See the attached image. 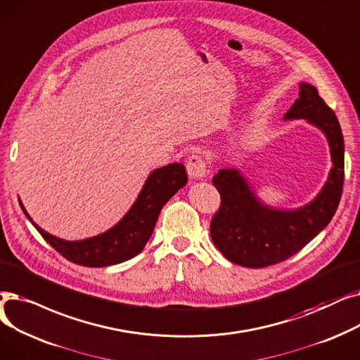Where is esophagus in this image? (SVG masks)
<instances>
[{
  "label": "esophagus",
  "mask_w": 360,
  "mask_h": 360,
  "mask_svg": "<svg viewBox=\"0 0 360 360\" xmlns=\"http://www.w3.org/2000/svg\"><path fill=\"white\" fill-rule=\"evenodd\" d=\"M186 168H187V174H189V177L193 180H200L205 177V174H207V162H205L203 157L200 155H192L189 160H187Z\"/></svg>",
  "instance_id": "1"
}]
</instances>
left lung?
Here are the masks:
<instances>
[{
  "mask_svg": "<svg viewBox=\"0 0 360 360\" xmlns=\"http://www.w3.org/2000/svg\"><path fill=\"white\" fill-rule=\"evenodd\" d=\"M299 98L284 120L304 118L328 141L333 167L318 196L297 210H276L255 196L236 168H222L212 179L221 207L211 221L217 249L237 265L264 268L285 261L318 236L334 217L343 192L345 141L334 111L315 86L302 82Z\"/></svg>",
  "mask_w": 360,
  "mask_h": 360,
  "instance_id": "1",
  "label": "left lung"
}]
</instances>
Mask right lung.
<instances>
[{
	"label": "right lung",
	"mask_w": 360,
	"mask_h": 360,
	"mask_svg": "<svg viewBox=\"0 0 360 360\" xmlns=\"http://www.w3.org/2000/svg\"><path fill=\"white\" fill-rule=\"evenodd\" d=\"M186 183L187 174L183 164L174 162L153 169L138 199L114 227L95 237L76 242L63 240L42 230L26 212L23 203L20 200L19 203L33 227L65 259L83 266L102 268L129 261L143 250L162 207Z\"/></svg>",
	"instance_id": "right-lung-1"
}]
</instances>
